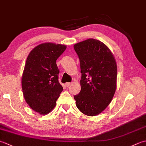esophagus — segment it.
Instances as JSON below:
<instances>
[{
    "instance_id": "34e87169",
    "label": "esophagus",
    "mask_w": 146,
    "mask_h": 146,
    "mask_svg": "<svg viewBox=\"0 0 146 146\" xmlns=\"http://www.w3.org/2000/svg\"><path fill=\"white\" fill-rule=\"evenodd\" d=\"M70 85H71V83H65V86H66V87L69 86Z\"/></svg>"
}]
</instances>
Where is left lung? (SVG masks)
<instances>
[{
  "instance_id": "8db88e82",
  "label": "left lung",
  "mask_w": 146,
  "mask_h": 146,
  "mask_svg": "<svg viewBox=\"0 0 146 146\" xmlns=\"http://www.w3.org/2000/svg\"><path fill=\"white\" fill-rule=\"evenodd\" d=\"M73 47L82 73L81 91L74 96L76 105L86 115H97L110 104L115 92V60L107 46L97 39H86Z\"/></svg>"
}]
</instances>
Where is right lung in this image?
Returning a JSON list of instances; mask_svg holds the SVG:
<instances>
[{"label":"right lung","mask_w":146,"mask_h":146,"mask_svg":"<svg viewBox=\"0 0 146 146\" xmlns=\"http://www.w3.org/2000/svg\"><path fill=\"white\" fill-rule=\"evenodd\" d=\"M66 48L64 45L43 43L27 56L22 77L23 95L29 107L40 114L53 109L63 90L58 81L56 60Z\"/></svg>","instance_id":"right-lung-1"}]
</instances>
